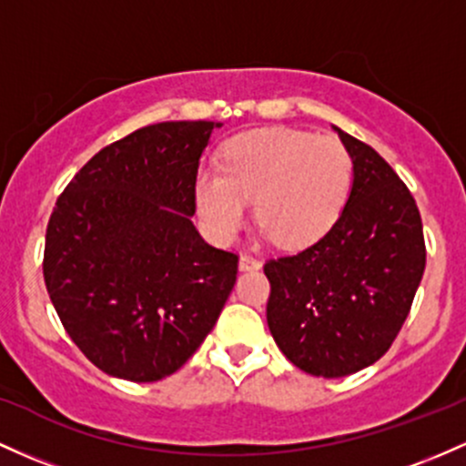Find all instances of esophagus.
<instances>
[{"mask_svg": "<svg viewBox=\"0 0 466 466\" xmlns=\"http://www.w3.org/2000/svg\"><path fill=\"white\" fill-rule=\"evenodd\" d=\"M238 268H241L243 272H248V269H258L260 260L257 257H252V254H241V258H238Z\"/></svg>", "mask_w": 466, "mask_h": 466, "instance_id": "obj_1", "label": "esophagus"}]
</instances>
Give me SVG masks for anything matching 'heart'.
Instances as JSON below:
<instances>
[{"mask_svg":"<svg viewBox=\"0 0 466 466\" xmlns=\"http://www.w3.org/2000/svg\"><path fill=\"white\" fill-rule=\"evenodd\" d=\"M351 181V155L336 137L258 127L225 143L221 167L198 170L194 201L214 241H229L254 201V217L276 245L305 248L339 221Z\"/></svg>","mask_w":466,"mask_h":466,"instance_id":"1","label":"heart"}]
</instances>
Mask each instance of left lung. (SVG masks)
I'll return each instance as SVG.
<instances>
[{"label":"left lung","instance_id":"left-lung-1","mask_svg":"<svg viewBox=\"0 0 466 466\" xmlns=\"http://www.w3.org/2000/svg\"><path fill=\"white\" fill-rule=\"evenodd\" d=\"M354 181L339 221L309 248L269 258L268 327L311 376L342 378L387 354L422 280V218L411 192L371 146L339 130Z\"/></svg>","mask_w":466,"mask_h":466}]
</instances>
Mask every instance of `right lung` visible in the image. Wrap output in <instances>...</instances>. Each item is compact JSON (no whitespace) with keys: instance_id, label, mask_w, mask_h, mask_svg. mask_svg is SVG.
Segmentation results:
<instances>
[{"instance_id":"add662e5","label":"right lung","mask_w":466,"mask_h":466,"mask_svg":"<svg viewBox=\"0 0 466 466\" xmlns=\"http://www.w3.org/2000/svg\"><path fill=\"white\" fill-rule=\"evenodd\" d=\"M214 121H163L110 143L50 214L44 280L92 365L132 382L175 374L212 331L238 257L201 238L194 181Z\"/></svg>"}]
</instances>
